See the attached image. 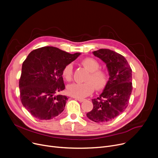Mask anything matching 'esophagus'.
Returning <instances> with one entry per match:
<instances>
[{
	"label": "esophagus",
	"mask_w": 158,
	"mask_h": 158,
	"mask_svg": "<svg viewBox=\"0 0 158 158\" xmlns=\"http://www.w3.org/2000/svg\"><path fill=\"white\" fill-rule=\"evenodd\" d=\"M76 99V100H77L78 101H79V102H83L84 101H85V99L84 98H75Z\"/></svg>",
	"instance_id": "obj_1"
}]
</instances>
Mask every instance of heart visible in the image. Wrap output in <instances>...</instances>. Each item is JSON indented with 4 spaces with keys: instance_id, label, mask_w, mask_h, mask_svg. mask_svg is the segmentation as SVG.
Returning a JSON list of instances; mask_svg holds the SVG:
<instances>
[{
    "instance_id": "obj_1",
    "label": "heart",
    "mask_w": 158,
    "mask_h": 158,
    "mask_svg": "<svg viewBox=\"0 0 158 158\" xmlns=\"http://www.w3.org/2000/svg\"><path fill=\"white\" fill-rule=\"evenodd\" d=\"M81 63L89 72L84 83H73L68 86L67 92L69 95L77 98H84L92 94L94 89L101 90L107 85L109 75L106 70L100 69V64L94 58L87 57ZM62 76L67 81H70L73 77V65L66 64L62 70Z\"/></svg>"
}]
</instances>
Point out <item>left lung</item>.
Here are the masks:
<instances>
[{"label": "left lung", "mask_w": 158, "mask_h": 158, "mask_svg": "<svg viewBox=\"0 0 158 158\" xmlns=\"http://www.w3.org/2000/svg\"><path fill=\"white\" fill-rule=\"evenodd\" d=\"M93 54L106 64L110 79L100 96L92 99L94 108L86 116L95 122H107L123 113L129 104L132 69L125 57L110 49L101 48Z\"/></svg>", "instance_id": "1"}]
</instances>
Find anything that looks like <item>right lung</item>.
Returning a JSON list of instances; mask_svg holds the SVG:
<instances>
[{"instance_id":"obj_1","label":"right lung","mask_w":158,"mask_h":158,"mask_svg":"<svg viewBox=\"0 0 158 158\" xmlns=\"http://www.w3.org/2000/svg\"><path fill=\"white\" fill-rule=\"evenodd\" d=\"M80 54L54 47H44L29 53L22 64L19 88L22 104L32 116L47 120L63 112L68 97L56 95L65 88L62 70Z\"/></svg>"}]
</instances>
